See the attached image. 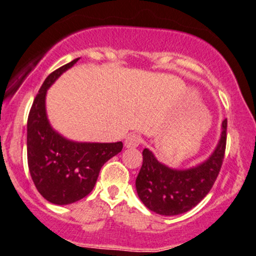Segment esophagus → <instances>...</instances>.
<instances>
[{"mask_svg":"<svg viewBox=\"0 0 256 256\" xmlns=\"http://www.w3.org/2000/svg\"><path fill=\"white\" fill-rule=\"evenodd\" d=\"M141 144V138L136 134H130L124 141V146L127 148H135Z\"/></svg>","mask_w":256,"mask_h":256,"instance_id":"1","label":"esophagus"}]
</instances>
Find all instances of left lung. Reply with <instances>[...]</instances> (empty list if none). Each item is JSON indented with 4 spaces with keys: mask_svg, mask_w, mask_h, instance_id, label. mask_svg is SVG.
<instances>
[{
    "mask_svg": "<svg viewBox=\"0 0 256 256\" xmlns=\"http://www.w3.org/2000/svg\"><path fill=\"white\" fill-rule=\"evenodd\" d=\"M226 118L222 123L217 147L202 163L189 169H172L145 148L142 166L135 181L136 193L147 208L162 216L188 212L211 190L223 164L226 145Z\"/></svg>",
    "mask_w": 256,
    "mask_h": 256,
    "instance_id": "left-lung-1",
    "label": "left lung"
}]
</instances>
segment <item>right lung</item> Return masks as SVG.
<instances>
[{"mask_svg":"<svg viewBox=\"0 0 256 256\" xmlns=\"http://www.w3.org/2000/svg\"><path fill=\"white\" fill-rule=\"evenodd\" d=\"M80 58L52 72L33 100L27 120V163L37 190L55 205L76 202L92 192L102 166L122 151L118 142H78L51 127L45 108L46 92Z\"/></svg>","mask_w":256,"mask_h":256,"instance_id":"right-lung-1","label":"right lung"}]
</instances>
